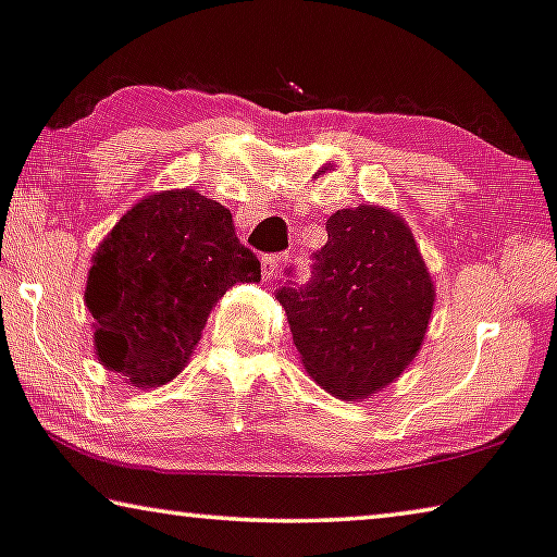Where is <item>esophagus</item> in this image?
<instances>
[{
    "label": "esophagus",
    "mask_w": 557,
    "mask_h": 557,
    "mask_svg": "<svg viewBox=\"0 0 557 557\" xmlns=\"http://www.w3.org/2000/svg\"><path fill=\"white\" fill-rule=\"evenodd\" d=\"M277 268H280V255H264L262 257V277H264V282H270L272 277L277 275Z\"/></svg>",
    "instance_id": "esophagus-1"
}]
</instances>
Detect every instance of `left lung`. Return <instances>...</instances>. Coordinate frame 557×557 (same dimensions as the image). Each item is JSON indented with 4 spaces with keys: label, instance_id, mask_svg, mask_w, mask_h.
I'll return each instance as SVG.
<instances>
[{
    "label": "left lung",
    "instance_id": "8db88e82",
    "mask_svg": "<svg viewBox=\"0 0 557 557\" xmlns=\"http://www.w3.org/2000/svg\"><path fill=\"white\" fill-rule=\"evenodd\" d=\"M310 285L277 293L293 343L314 383L358 403L395 383L418 358L435 285L400 214L380 205L330 214Z\"/></svg>",
    "mask_w": 557,
    "mask_h": 557
}]
</instances>
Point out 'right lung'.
I'll use <instances>...</instances> for the list:
<instances>
[{
  "label": "right lung",
  "mask_w": 557,
  "mask_h": 557,
  "mask_svg": "<svg viewBox=\"0 0 557 557\" xmlns=\"http://www.w3.org/2000/svg\"><path fill=\"white\" fill-rule=\"evenodd\" d=\"M237 282H260V260L239 245L227 207L189 187L143 197L99 243L87 275L99 364L132 387L168 385Z\"/></svg>",
  "instance_id": "right-lung-1"
}]
</instances>
